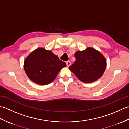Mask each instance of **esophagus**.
Here are the masks:
<instances>
[{
  "instance_id": "1",
  "label": "esophagus",
  "mask_w": 129,
  "mask_h": 129,
  "mask_svg": "<svg viewBox=\"0 0 129 129\" xmlns=\"http://www.w3.org/2000/svg\"><path fill=\"white\" fill-rule=\"evenodd\" d=\"M71 63L70 61H67V62H66V64H67V66L68 67L70 66L71 65Z\"/></svg>"
}]
</instances>
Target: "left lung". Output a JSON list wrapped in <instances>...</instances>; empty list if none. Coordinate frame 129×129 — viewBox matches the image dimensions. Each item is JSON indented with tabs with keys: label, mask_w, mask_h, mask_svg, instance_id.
<instances>
[{
	"label": "left lung",
	"mask_w": 129,
	"mask_h": 129,
	"mask_svg": "<svg viewBox=\"0 0 129 129\" xmlns=\"http://www.w3.org/2000/svg\"><path fill=\"white\" fill-rule=\"evenodd\" d=\"M76 61L69 67L78 80L85 83H92L99 79L106 67V60L98 50L87 47L75 53Z\"/></svg>",
	"instance_id": "left-lung-1"
}]
</instances>
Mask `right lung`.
<instances>
[{
	"mask_svg": "<svg viewBox=\"0 0 129 129\" xmlns=\"http://www.w3.org/2000/svg\"><path fill=\"white\" fill-rule=\"evenodd\" d=\"M66 63L61 61L51 50L38 48L26 58L24 68L29 78L39 85L51 83L56 78Z\"/></svg>",
	"mask_w": 129,
	"mask_h": 129,
	"instance_id": "add662e5",
	"label": "right lung"
}]
</instances>
